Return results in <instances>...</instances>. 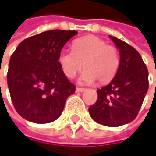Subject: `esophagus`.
<instances>
[{
  "mask_svg": "<svg viewBox=\"0 0 156 156\" xmlns=\"http://www.w3.org/2000/svg\"><path fill=\"white\" fill-rule=\"evenodd\" d=\"M85 90H86V89H84V88H76V92H83Z\"/></svg>",
  "mask_w": 156,
  "mask_h": 156,
  "instance_id": "1",
  "label": "esophagus"
}]
</instances>
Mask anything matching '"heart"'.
Segmentation results:
<instances>
[{
  "label": "heart",
  "instance_id": "obj_1",
  "mask_svg": "<svg viewBox=\"0 0 156 156\" xmlns=\"http://www.w3.org/2000/svg\"><path fill=\"white\" fill-rule=\"evenodd\" d=\"M58 63L68 79H73L82 67L84 72L80 82L92 84L106 83L116 74L119 67V54L115 47L95 36L80 38L73 42V51L62 50Z\"/></svg>",
  "mask_w": 156,
  "mask_h": 156
}]
</instances>
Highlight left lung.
<instances>
[{
    "mask_svg": "<svg viewBox=\"0 0 156 156\" xmlns=\"http://www.w3.org/2000/svg\"><path fill=\"white\" fill-rule=\"evenodd\" d=\"M109 38L119 50V67L112 81L97 90L98 99L89 113L99 124L119 127L137 116L149 88L148 70L137 50L115 37Z\"/></svg>",
    "mask_w": 156,
    "mask_h": 156,
    "instance_id": "1",
    "label": "left lung"
}]
</instances>
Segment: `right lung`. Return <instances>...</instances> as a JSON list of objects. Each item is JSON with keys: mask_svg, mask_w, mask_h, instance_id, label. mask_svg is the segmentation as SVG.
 <instances>
[{"mask_svg": "<svg viewBox=\"0 0 156 156\" xmlns=\"http://www.w3.org/2000/svg\"><path fill=\"white\" fill-rule=\"evenodd\" d=\"M74 30H49L24 40L10 58L7 83L16 112L37 124L50 123L62 114L76 87L67 80L58 55Z\"/></svg>", "mask_w": 156, "mask_h": 156, "instance_id": "add662e5", "label": "right lung"}]
</instances>
